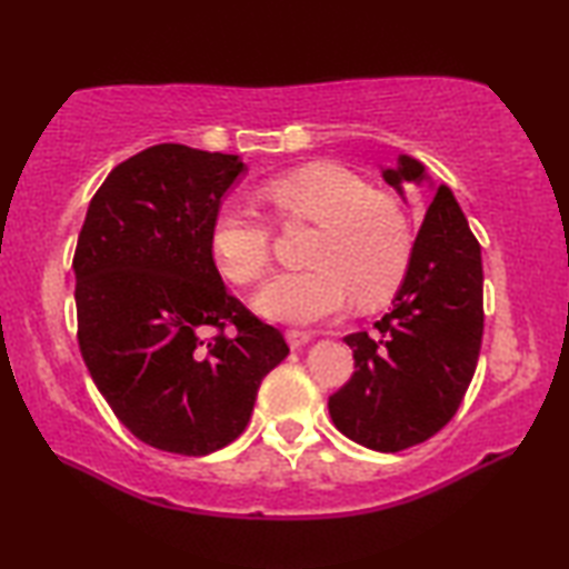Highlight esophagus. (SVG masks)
I'll return each mask as SVG.
<instances>
[{
    "mask_svg": "<svg viewBox=\"0 0 569 569\" xmlns=\"http://www.w3.org/2000/svg\"><path fill=\"white\" fill-rule=\"evenodd\" d=\"M308 339H311V336H308L306 331H286V341L291 349H301V346L308 343Z\"/></svg>",
    "mask_w": 569,
    "mask_h": 569,
    "instance_id": "obj_1",
    "label": "esophagus"
}]
</instances>
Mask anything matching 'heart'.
Listing matches in <instances>:
<instances>
[{"instance_id": "1", "label": "heart", "mask_w": 569, "mask_h": 569, "mask_svg": "<svg viewBox=\"0 0 569 569\" xmlns=\"http://www.w3.org/2000/svg\"><path fill=\"white\" fill-rule=\"evenodd\" d=\"M261 200L283 226H319L308 246V271L283 273L261 288L263 319L308 323L339 313L351 296L361 306L387 301L411 258L403 208L356 172L333 162H308L261 186ZM216 263L230 283L253 286L271 268L273 230L253 210L228 206L210 228Z\"/></svg>"}]
</instances>
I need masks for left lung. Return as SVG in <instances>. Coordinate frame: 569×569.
I'll return each mask as SVG.
<instances>
[{
  "label": "left lung",
  "instance_id": "left-lung-1",
  "mask_svg": "<svg viewBox=\"0 0 569 569\" xmlns=\"http://www.w3.org/2000/svg\"><path fill=\"white\" fill-rule=\"evenodd\" d=\"M419 160L399 156L383 180L421 182ZM481 253L457 198L439 186L413 240L393 308L373 331L346 336L353 377L329 399L341 435L373 451L417 447L449 423L477 369L485 296Z\"/></svg>",
  "mask_w": 569,
  "mask_h": 569
}]
</instances>
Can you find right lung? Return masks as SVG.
<instances>
[{
    "instance_id": "right-lung-1",
    "label": "right lung",
    "mask_w": 569,
    "mask_h": 569,
    "mask_svg": "<svg viewBox=\"0 0 569 569\" xmlns=\"http://www.w3.org/2000/svg\"><path fill=\"white\" fill-rule=\"evenodd\" d=\"M243 170L238 156L152 146L104 178L77 238L84 366L114 417L160 451L228 447L288 356L283 333L228 293L210 248L220 200Z\"/></svg>"
}]
</instances>
